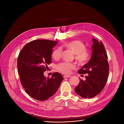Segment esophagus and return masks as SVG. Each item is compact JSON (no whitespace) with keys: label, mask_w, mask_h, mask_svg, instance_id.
<instances>
[{"label":"esophagus","mask_w":124,"mask_h":124,"mask_svg":"<svg viewBox=\"0 0 124 124\" xmlns=\"http://www.w3.org/2000/svg\"><path fill=\"white\" fill-rule=\"evenodd\" d=\"M63 78H70L71 76L70 75H64V76H63Z\"/></svg>","instance_id":"esophagus-1"}]
</instances>
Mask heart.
Masks as SVG:
<instances>
[{
    "mask_svg": "<svg viewBox=\"0 0 124 124\" xmlns=\"http://www.w3.org/2000/svg\"><path fill=\"white\" fill-rule=\"evenodd\" d=\"M65 46L76 54V59L80 65H84L88 62L90 55L83 42L80 40H73L67 43ZM62 52L61 47L56 48L52 53V57L55 59H58L61 57ZM56 68L63 73L69 74L75 68V65L72 63L63 62L58 64Z\"/></svg>",
    "mask_w": 124,
    "mask_h": 124,
    "instance_id": "1",
    "label": "heart"
}]
</instances>
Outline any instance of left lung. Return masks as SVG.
<instances>
[{"instance_id":"8db88e82","label":"left lung","mask_w":124,"mask_h":124,"mask_svg":"<svg viewBox=\"0 0 124 124\" xmlns=\"http://www.w3.org/2000/svg\"><path fill=\"white\" fill-rule=\"evenodd\" d=\"M93 44L91 59L78 71L79 74H88L86 80L80 78L75 88L78 95L84 98H92L102 91L107 83L109 71L108 56L102 42L92 38ZM82 76V75H81Z\"/></svg>"}]
</instances>
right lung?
Instances as JSON below:
<instances>
[{"mask_svg": "<svg viewBox=\"0 0 124 124\" xmlns=\"http://www.w3.org/2000/svg\"><path fill=\"white\" fill-rule=\"evenodd\" d=\"M57 41L46 39L31 41L22 48L17 59L20 81L26 92L32 98L45 101L57 92L63 78L58 72L46 78L44 72L52 62L53 48Z\"/></svg>", "mask_w": 124, "mask_h": 124, "instance_id": "right-lung-1", "label": "right lung"}]
</instances>
